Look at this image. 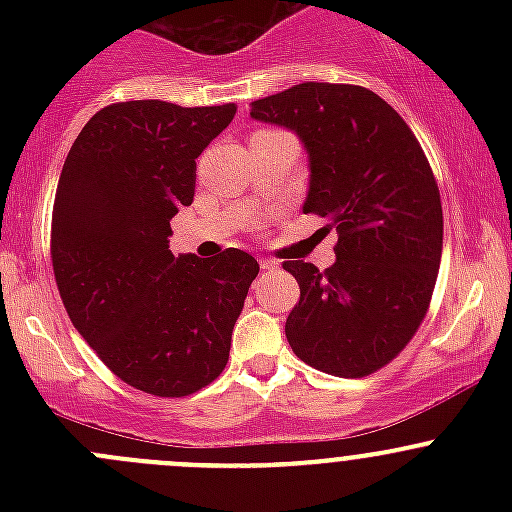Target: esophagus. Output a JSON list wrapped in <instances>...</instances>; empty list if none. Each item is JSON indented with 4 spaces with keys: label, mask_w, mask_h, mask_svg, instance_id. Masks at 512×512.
Listing matches in <instances>:
<instances>
[{
    "label": "esophagus",
    "mask_w": 512,
    "mask_h": 512,
    "mask_svg": "<svg viewBox=\"0 0 512 512\" xmlns=\"http://www.w3.org/2000/svg\"><path fill=\"white\" fill-rule=\"evenodd\" d=\"M260 267L262 270H275L277 260H272V257H260Z\"/></svg>",
    "instance_id": "1"
}]
</instances>
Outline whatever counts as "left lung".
Masks as SVG:
<instances>
[{
  "instance_id": "left-lung-1",
  "label": "left lung",
  "mask_w": 512,
  "mask_h": 512,
  "mask_svg": "<svg viewBox=\"0 0 512 512\" xmlns=\"http://www.w3.org/2000/svg\"><path fill=\"white\" fill-rule=\"evenodd\" d=\"M255 121L297 133L309 158L304 213L337 225V260H287L299 285L285 334L327 374L359 379L389 364L426 317L443 247L436 178L404 118L352 84L292 86L252 101Z\"/></svg>"
}]
</instances>
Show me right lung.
Here are the masks:
<instances>
[{"label":"right lung","instance_id":"obj_1","mask_svg":"<svg viewBox=\"0 0 512 512\" xmlns=\"http://www.w3.org/2000/svg\"><path fill=\"white\" fill-rule=\"evenodd\" d=\"M235 103L101 108L61 168L51 262L71 322L98 359L153 396L218 379L232 327L260 272L230 247L203 260L170 252V220L193 203L195 158L235 118Z\"/></svg>","mask_w":512,"mask_h":512}]
</instances>
